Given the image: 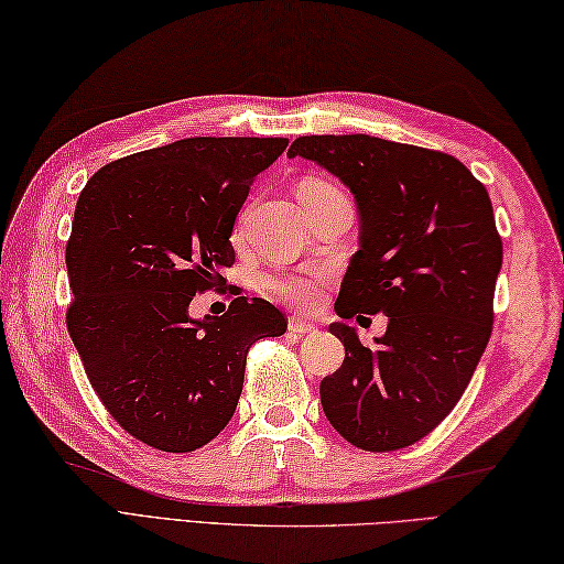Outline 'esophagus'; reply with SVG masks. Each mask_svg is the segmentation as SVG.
<instances>
[{
    "label": "esophagus",
    "mask_w": 564,
    "mask_h": 564,
    "mask_svg": "<svg viewBox=\"0 0 564 564\" xmlns=\"http://www.w3.org/2000/svg\"><path fill=\"white\" fill-rule=\"evenodd\" d=\"M290 333H292V335H299V337H304V335H308V333H315V325H313V323H306V321H301V318H290Z\"/></svg>",
    "instance_id": "34e87169"
}]
</instances>
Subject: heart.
<instances>
[{
	"instance_id": "b5f03b06",
	"label": "heart",
	"mask_w": 564,
	"mask_h": 564,
	"mask_svg": "<svg viewBox=\"0 0 564 564\" xmlns=\"http://www.w3.org/2000/svg\"><path fill=\"white\" fill-rule=\"evenodd\" d=\"M329 191H337L333 184L321 182V178H306L301 182L296 194L301 198L329 194ZM321 284L323 274L321 272H294V274H268L263 286L268 296L282 301V304H290L294 308H313L321 299Z\"/></svg>"
}]
</instances>
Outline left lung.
<instances>
[{
  "instance_id": "obj_1",
  "label": "left lung",
  "mask_w": 564,
  "mask_h": 564,
  "mask_svg": "<svg viewBox=\"0 0 564 564\" xmlns=\"http://www.w3.org/2000/svg\"><path fill=\"white\" fill-rule=\"evenodd\" d=\"M286 155L339 176L359 208L337 315L390 321L376 347L329 325L345 361L321 382L325 416L368 452L414 445L455 409L492 333L502 239L488 191L457 158L366 133L299 135Z\"/></svg>"
}]
</instances>
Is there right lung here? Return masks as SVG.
I'll return each instance as SVG.
<instances>
[{"mask_svg":"<svg viewBox=\"0 0 564 564\" xmlns=\"http://www.w3.org/2000/svg\"><path fill=\"white\" fill-rule=\"evenodd\" d=\"M286 143L198 135L109 162L80 191L66 327L93 390L135 441L208 445L235 416L249 349L284 335V313L263 299L229 290L227 313L205 321L188 304L227 284L235 219Z\"/></svg>","mask_w":564,"mask_h":564,"instance_id":"add662e5","label":"right lung"}]
</instances>
